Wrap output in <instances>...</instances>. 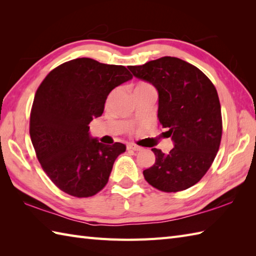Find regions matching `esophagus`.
<instances>
[{
    "label": "esophagus",
    "mask_w": 256,
    "mask_h": 256,
    "mask_svg": "<svg viewBox=\"0 0 256 256\" xmlns=\"http://www.w3.org/2000/svg\"><path fill=\"white\" fill-rule=\"evenodd\" d=\"M128 150H140L142 148H140L138 145H134V144H130L128 145Z\"/></svg>",
    "instance_id": "esophagus-1"
}]
</instances>
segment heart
<instances>
[{"label":"heart","instance_id":"heart-1","mask_svg":"<svg viewBox=\"0 0 256 256\" xmlns=\"http://www.w3.org/2000/svg\"><path fill=\"white\" fill-rule=\"evenodd\" d=\"M138 89H153V86L148 84H140L136 88H135V90H138Z\"/></svg>","mask_w":256,"mask_h":256}]
</instances>
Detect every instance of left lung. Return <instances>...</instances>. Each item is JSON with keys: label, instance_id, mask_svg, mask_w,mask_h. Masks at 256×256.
Returning a JSON list of instances; mask_svg holds the SVG:
<instances>
[{"label": "left lung", "instance_id": "obj_1", "mask_svg": "<svg viewBox=\"0 0 256 256\" xmlns=\"http://www.w3.org/2000/svg\"><path fill=\"white\" fill-rule=\"evenodd\" d=\"M134 77L158 92V118L174 148H152L155 164L143 175L160 192H176L197 184L218 153L221 106L214 86L197 67L175 57H162L142 66H130Z\"/></svg>", "mask_w": 256, "mask_h": 256}]
</instances>
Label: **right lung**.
<instances>
[{
	"label": "right lung",
	"mask_w": 256,
	"mask_h": 256,
	"mask_svg": "<svg viewBox=\"0 0 256 256\" xmlns=\"http://www.w3.org/2000/svg\"><path fill=\"white\" fill-rule=\"evenodd\" d=\"M133 76L124 66L77 58L58 66L38 86L30 134L42 170L56 186L84 198L106 186L122 143L104 145L89 124L102 116L108 94Z\"/></svg>",
	"instance_id": "1"
}]
</instances>
